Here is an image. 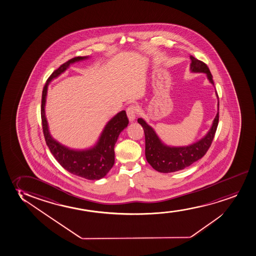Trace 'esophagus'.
Segmentation results:
<instances>
[{
	"instance_id": "34e87169",
	"label": "esophagus",
	"mask_w": 256,
	"mask_h": 256,
	"mask_svg": "<svg viewBox=\"0 0 256 256\" xmlns=\"http://www.w3.org/2000/svg\"><path fill=\"white\" fill-rule=\"evenodd\" d=\"M137 114H138V108H137V106L132 104V105L128 106V108H126V114H128V117L130 122H134V120L136 117Z\"/></svg>"
}]
</instances>
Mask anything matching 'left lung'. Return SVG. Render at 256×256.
Masks as SVG:
<instances>
[{"mask_svg":"<svg viewBox=\"0 0 256 256\" xmlns=\"http://www.w3.org/2000/svg\"><path fill=\"white\" fill-rule=\"evenodd\" d=\"M190 59L192 60L190 70L196 73H206L210 82L214 84L212 74L208 65L192 56ZM138 122L142 126L145 133V154L148 162L158 172L173 173L190 166L192 163L202 158L206 154V151L210 150L219 123V102L218 113L214 120L210 132L198 142L194 143L190 146L180 148L165 146L156 136L153 128L148 126L144 120L139 118Z\"/></svg>","mask_w":256,"mask_h":256,"instance_id":"1","label":"left lung"}]
</instances>
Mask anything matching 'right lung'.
Returning a JSON list of instances; mask_svg holds the SVG:
<instances>
[{
	"label": "right lung",
	"mask_w": 256,
	"mask_h": 256,
	"mask_svg": "<svg viewBox=\"0 0 256 256\" xmlns=\"http://www.w3.org/2000/svg\"><path fill=\"white\" fill-rule=\"evenodd\" d=\"M85 58L86 57H74L65 64L60 65L48 78L42 90L40 116L46 144L54 157L60 163V166L74 176H80L88 180H99L106 176L114 164V145L116 143L120 133L130 122L128 118L126 116V111L123 110L117 114L113 119L110 120L103 130L96 146L85 151L68 150L50 136L44 111L48 83L54 78L64 73L70 64H74Z\"/></svg>",
	"instance_id": "right-lung-1"
}]
</instances>
